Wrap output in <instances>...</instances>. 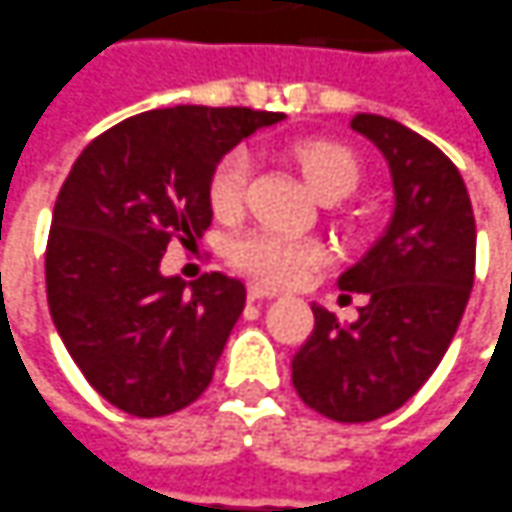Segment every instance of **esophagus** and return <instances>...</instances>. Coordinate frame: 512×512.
Returning a JSON list of instances; mask_svg holds the SVG:
<instances>
[{
  "instance_id": "obj_1",
  "label": "esophagus",
  "mask_w": 512,
  "mask_h": 512,
  "mask_svg": "<svg viewBox=\"0 0 512 512\" xmlns=\"http://www.w3.org/2000/svg\"><path fill=\"white\" fill-rule=\"evenodd\" d=\"M276 296V290H267L262 284H250L248 287V298L250 301H262V298H273Z\"/></svg>"
}]
</instances>
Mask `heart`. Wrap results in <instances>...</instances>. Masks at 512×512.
Segmentation results:
<instances>
[{
	"label": "heart",
	"mask_w": 512,
	"mask_h": 512,
	"mask_svg": "<svg viewBox=\"0 0 512 512\" xmlns=\"http://www.w3.org/2000/svg\"><path fill=\"white\" fill-rule=\"evenodd\" d=\"M293 160L301 168L304 180L324 202L341 200L360 183V163L355 152L332 137H310L293 146ZM250 185V157L245 149L228 152L211 171L208 202L211 211L222 219H231L245 211ZM231 262L250 279L287 287L310 276L324 262V248L315 239L287 236V233L256 228L231 242Z\"/></svg>",
	"instance_id": "heart-1"
}]
</instances>
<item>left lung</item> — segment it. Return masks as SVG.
Returning a JSON list of instances; mask_svg holds the SVG:
<instances>
[{
	"instance_id": "1",
	"label": "left lung",
	"mask_w": 512,
	"mask_h": 512,
	"mask_svg": "<svg viewBox=\"0 0 512 512\" xmlns=\"http://www.w3.org/2000/svg\"><path fill=\"white\" fill-rule=\"evenodd\" d=\"M352 129L389 163L394 214L338 279L363 296L358 321L341 324L312 304L315 329L293 358L298 397L335 423L386 417L420 392L454 341L476 270V222L459 168L392 118L355 115Z\"/></svg>"
}]
</instances>
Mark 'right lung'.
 Instances as JSON below:
<instances>
[{
  "label": "right lung",
  "instance_id": "1",
  "mask_svg": "<svg viewBox=\"0 0 512 512\" xmlns=\"http://www.w3.org/2000/svg\"><path fill=\"white\" fill-rule=\"evenodd\" d=\"M284 120L248 106L152 109L98 135L58 191L44 253L47 304L89 386L132 417L191 406L211 377L245 284L163 276L171 239L191 245L214 211V166L256 129Z\"/></svg>",
  "mask_w": 512,
  "mask_h": 512
}]
</instances>
